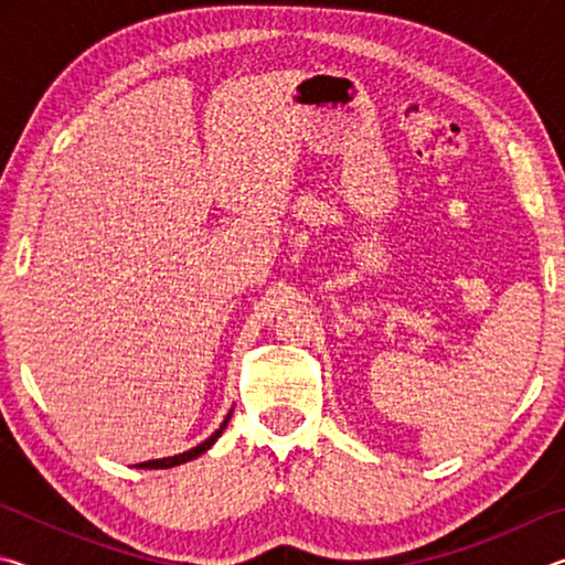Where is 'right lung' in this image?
Returning <instances> with one entry per match:
<instances>
[{
    "label": "right lung",
    "mask_w": 565,
    "mask_h": 565,
    "mask_svg": "<svg viewBox=\"0 0 565 565\" xmlns=\"http://www.w3.org/2000/svg\"><path fill=\"white\" fill-rule=\"evenodd\" d=\"M228 418H232V411H228L226 414V418L222 420V426L216 428V431L206 438V441H202L199 446H194V448H189V451H184V454H179V456H169V458H154V461H145V463H139L137 468H171V466H179V463H186V461H191V458H196V456H202V454H206L209 448H212L214 444H216V438L222 436V431L226 428V424H228Z\"/></svg>",
    "instance_id": "add662e5"
}]
</instances>
